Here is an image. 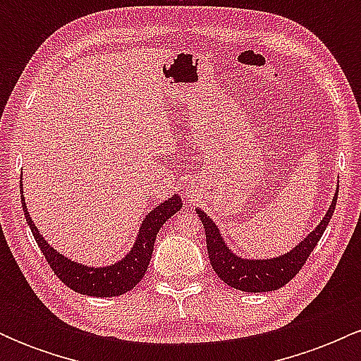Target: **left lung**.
I'll use <instances>...</instances> for the list:
<instances>
[{
  "label": "left lung",
  "instance_id": "1",
  "mask_svg": "<svg viewBox=\"0 0 361 361\" xmlns=\"http://www.w3.org/2000/svg\"><path fill=\"white\" fill-rule=\"evenodd\" d=\"M336 200L338 192L334 195L324 219L319 222V226L307 238L302 239L295 247H292L285 255L270 259H247L235 255L224 241L221 231L212 219L204 210L197 209L198 217L204 224L207 251H209L210 264H212L214 271L217 273V276L224 283L235 290H243V292H271V290L283 287L300 271L309 255L317 246L319 239L324 234L327 224H329L334 209H336Z\"/></svg>",
  "mask_w": 361,
  "mask_h": 361
}]
</instances>
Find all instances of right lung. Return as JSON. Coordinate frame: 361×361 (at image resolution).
<instances>
[{
    "mask_svg": "<svg viewBox=\"0 0 361 361\" xmlns=\"http://www.w3.org/2000/svg\"><path fill=\"white\" fill-rule=\"evenodd\" d=\"M20 188H22L20 193H22L25 219L30 226V231L34 234L37 244H39L40 251L44 252L45 259L51 264L52 271L56 273L57 279L62 283L68 285L74 292L90 297H118L134 288L142 280L144 273L147 271L159 229L169 217H173L183 207L181 198L178 195H173L168 200L161 202L156 209H152L146 215L137 238H135L134 246L130 247V251L122 259H118L114 264H109V267H88V264L66 258L64 255L54 250L51 244L45 241L44 235L40 234V231L37 229L34 221H32L30 214H28L22 181H20Z\"/></svg>",
    "mask_w": 361,
    "mask_h": 361,
    "instance_id": "right-lung-1",
    "label": "right lung"
}]
</instances>
